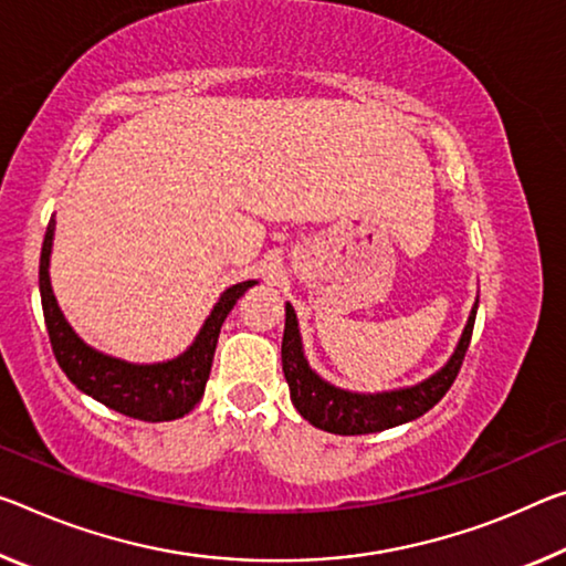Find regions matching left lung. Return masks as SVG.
I'll list each match as a JSON object with an SVG mask.
<instances>
[{"label": "left lung", "instance_id": "8db88e82", "mask_svg": "<svg viewBox=\"0 0 566 566\" xmlns=\"http://www.w3.org/2000/svg\"><path fill=\"white\" fill-rule=\"evenodd\" d=\"M479 297L473 302L471 315L465 319L459 345L448 363L436 370L430 378L420 380L408 388L382 390V392H355L337 388L327 382L322 375L312 370L307 357H304L302 335L297 312L286 302V319H284V337H282V370L286 385H290V398L294 408L300 410L304 420L312 426L335 436H365L380 433V430L410 423L428 412L441 400L448 388H451L455 375L461 370L463 355L471 343L473 322H476Z\"/></svg>", "mask_w": 566, "mask_h": 566}]
</instances>
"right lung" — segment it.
<instances>
[{
	"label": "right lung",
	"instance_id": "add662e5",
	"mask_svg": "<svg viewBox=\"0 0 566 566\" xmlns=\"http://www.w3.org/2000/svg\"><path fill=\"white\" fill-rule=\"evenodd\" d=\"M52 241H55V217L50 219L48 234L42 241L40 297L52 353H55L62 373L67 375L70 382L111 410L136 420H146V423L176 420L184 418L188 410H193L196 402L203 398L223 319L234 310L239 297H244L249 286L259 282L249 280L223 290L219 302L213 304L211 315L201 325L199 335L193 337V343L181 355L164 363H128L87 345L62 315L50 282Z\"/></svg>",
	"mask_w": 566,
	"mask_h": 566
}]
</instances>
